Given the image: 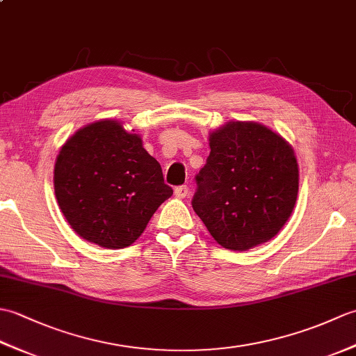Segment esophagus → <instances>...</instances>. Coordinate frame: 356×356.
I'll return each instance as SVG.
<instances>
[{
	"instance_id": "esophagus-1",
	"label": "esophagus",
	"mask_w": 356,
	"mask_h": 356,
	"mask_svg": "<svg viewBox=\"0 0 356 356\" xmlns=\"http://www.w3.org/2000/svg\"><path fill=\"white\" fill-rule=\"evenodd\" d=\"M174 194H176L177 199H185L186 195L190 194V188H188L186 185H180L176 188V190H174Z\"/></svg>"
}]
</instances>
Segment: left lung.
<instances>
[{"instance_id":"left-lung-1","label":"left lung","mask_w":356,"mask_h":356,"mask_svg":"<svg viewBox=\"0 0 356 356\" xmlns=\"http://www.w3.org/2000/svg\"><path fill=\"white\" fill-rule=\"evenodd\" d=\"M209 148L191 203L211 236L232 251L275 237L297 202L292 147L268 127L237 120L211 133Z\"/></svg>"}]
</instances>
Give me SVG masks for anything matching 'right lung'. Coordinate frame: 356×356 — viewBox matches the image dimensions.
<instances>
[{"instance_id":"1","label":"right lung","mask_w":356,"mask_h":356,"mask_svg":"<svg viewBox=\"0 0 356 356\" xmlns=\"http://www.w3.org/2000/svg\"><path fill=\"white\" fill-rule=\"evenodd\" d=\"M53 184L74 232L108 249L134 243L172 195L161 163L142 147L140 136L111 119L86 125L64 143Z\"/></svg>"}]
</instances>
